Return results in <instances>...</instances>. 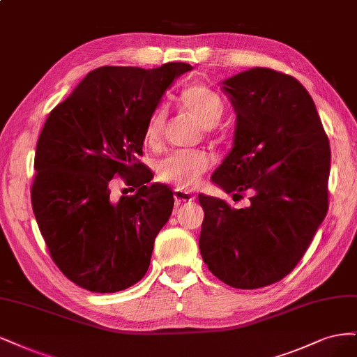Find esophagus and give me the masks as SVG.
Wrapping results in <instances>:
<instances>
[{"label": "esophagus", "instance_id": "34e87169", "mask_svg": "<svg viewBox=\"0 0 357 357\" xmlns=\"http://www.w3.org/2000/svg\"><path fill=\"white\" fill-rule=\"evenodd\" d=\"M174 197H175V202H176L178 204L185 203V202H192V200H194V195H192L191 192H188V191H185V190H179V188H176V190L174 191Z\"/></svg>", "mask_w": 357, "mask_h": 357}]
</instances>
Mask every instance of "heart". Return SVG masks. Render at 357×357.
I'll use <instances>...</instances> for the list:
<instances>
[{"label": "heart", "mask_w": 357, "mask_h": 357, "mask_svg": "<svg viewBox=\"0 0 357 357\" xmlns=\"http://www.w3.org/2000/svg\"><path fill=\"white\" fill-rule=\"evenodd\" d=\"M182 103L188 111H191L204 128H211L224 114V100L215 90L194 84L182 93ZM167 119L166 107H157L149 116L145 126V142L151 148H158L163 142V130ZM212 157L200 151H174L158 160L155 172L157 178L175 185L179 190H191L199 185L202 178L212 169Z\"/></svg>", "instance_id": "obj_1"}]
</instances>
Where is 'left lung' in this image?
I'll return each instance as SVG.
<instances>
[{"instance_id": "8db88e82", "label": "left lung", "mask_w": 357, "mask_h": 357, "mask_svg": "<svg viewBox=\"0 0 357 357\" xmlns=\"http://www.w3.org/2000/svg\"><path fill=\"white\" fill-rule=\"evenodd\" d=\"M237 112L234 146L212 181L250 192V206L199 195L206 266L237 289L282 280L304 257L328 212L331 148L316 105L296 78L254 68L224 82Z\"/></svg>"}]
</instances>
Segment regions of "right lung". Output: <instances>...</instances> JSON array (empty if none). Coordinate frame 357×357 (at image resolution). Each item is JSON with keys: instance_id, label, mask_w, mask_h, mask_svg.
Returning a JSON list of instances; mask_svg holds the SVG:
<instances>
[{"instance_id": "1", "label": "right lung", "mask_w": 357, "mask_h": 357, "mask_svg": "<svg viewBox=\"0 0 357 357\" xmlns=\"http://www.w3.org/2000/svg\"><path fill=\"white\" fill-rule=\"evenodd\" d=\"M191 68L100 66L45 120L31 203L52 259L83 289L123 291L149 267L175 202L166 185H148L154 175L139 160L145 126L165 90ZM117 174L135 194L112 202Z\"/></svg>"}]
</instances>
